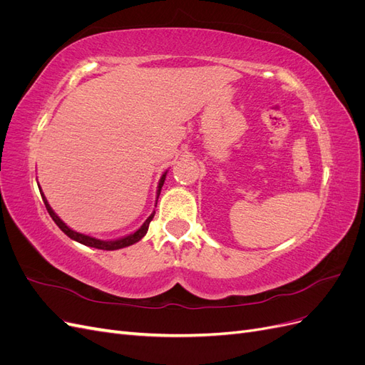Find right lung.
I'll use <instances>...</instances> for the list:
<instances>
[{"label": "right lung", "mask_w": 365, "mask_h": 365, "mask_svg": "<svg viewBox=\"0 0 365 365\" xmlns=\"http://www.w3.org/2000/svg\"><path fill=\"white\" fill-rule=\"evenodd\" d=\"M165 175H168V172H164L163 173V176L160 178V182H158V190H157V201H158V196H160V192H161V187H163V184H164V180H165ZM41 192V196H42V201H43V204H46V208H47V212H48V215L51 216V219L54 220V224H56L65 235H67L70 239H73V240H76V242H79V244H82V245H86V247H93V248H97V250H106V251H113V250H120V248H125V247H129V245H134L135 242H138V240H141L143 237H145V235L148 233V228H149V224H150V220H152V217L155 216V212H153L146 220H145V224H143L137 231H134V233L132 235H128V236H125V237H120V239H115V240H101V239H96V237H91V236H86V235H82V233H77V231H74V230H71L70 227H67L65 225L63 222H62V219L53 212V208L50 207V204H48V201L46 200V196H43V193H42V190H39ZM157 207V205H155Z\"/></svg>", "instance_id": "1"}]
</instances>
